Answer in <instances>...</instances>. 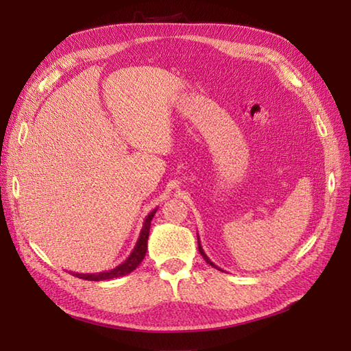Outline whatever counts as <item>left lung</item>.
<instances>
[{
	"label": "left lung",
	"instance_id": "left-lung-1",
	"mask_svg": "<svg viewBox=\"0 0 351 351\" xmlns=\"http://www.w3.org/2000/svg\"><path fill=\"white\" fill-rule=\"evenodd\" d=\"M197 245H199V252H200V255H202V256H204V259L206 261V263H208V264H210V265H213L214 268H219V267H217V265H215L214 263H211V259H210V258H208V256H206V253H205V250L202 249V245H200V241H199V235H197ZM219 270H221V268H219Z\"/></svg>",
	"mask_w": 351,
	"mask_h": 351
}]
</instances>
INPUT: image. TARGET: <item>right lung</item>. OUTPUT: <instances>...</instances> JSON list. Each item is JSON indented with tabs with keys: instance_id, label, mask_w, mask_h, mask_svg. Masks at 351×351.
Instances as JSON below:
<instances>
[{
	"instance_id": "obj_1",
	"label": "right lung",
	"mask_w": 351,
	"mask_h": 351,
	"mask_svg": "<svg viewBox=\"0 0 351 351\" xmlns=\"http://www.w3.org/2000/svg\"><path fill=\"white\" fill-rule=\"evenodd\" d=\"M156 210L151 211L143 221V228L140 230L138 240L136 243V247L132 249L131 255L126 258L121 265H117L116 268H111V270L107 271H101V273H72L75 278L80 279H86V280H108V279H114V278H121V276L130 274L131 271L136 270V268L140 265L141 261H143L146 250H147V238H149V229H151V221L154 219Z\"/></svg>"
}]
</instances>
